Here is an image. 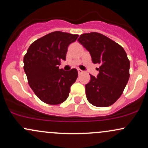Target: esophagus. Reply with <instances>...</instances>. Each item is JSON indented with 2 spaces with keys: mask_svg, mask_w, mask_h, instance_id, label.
<instances>
[{
  "mask_svg": "<svg viewBox=\"0 0 148 148\" xmlns=\"http://www.w3.org/2000/svg\"><path fill=\"white\" fill-rule=\"evenodd\" d=\"M83 72H83V71L81 70V69H78V73H79V75H80V74H82Z\"/></svg>",
  "mask_w": 148,
  "mask_h": 148,
  "instance_id": "esophagus-1",
  "label": "esophagus"
}]
</instances>
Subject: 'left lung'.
Here are the masks:
<instances>
[{
  "label": "left lung",
  "instance_id": "1",
  "mask_svg": "<svg viewBox=\"0 0 148 148\" xmlns=\"http://www.w3.org/2000/svg\"><path fill=\"white\" fill-rule=\"evenodd\" d=\"M78 41L91 55L94 64H99V74L90 75L86 85L88 101L97 107L109 106L123 94L130 79V62L124 49L118 43L98 33H84Z\"/></svg>",
  "mask_w": 148,
  "mask_h": 148
}]
</instances>
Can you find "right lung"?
Instances as JSON below:
<instances>
[{"mask_svg":"<svg viewBox=\"0 0 148 148\" xmlns=\"http://www.w3.org/2000/svg\"><path fill=\"white\" fill-rule=\"evenodd\" d=\"M78 37L61 31L52 32L33 42L23 57L28 84L43 102L56 105L68 97L78 72L76 69L65 72L58 65L61 60H65L68 46Z\"/></svg>","mask_w":148,"mask_h":148,"instance_id":"1","label":"right lung"}]
</instances>
